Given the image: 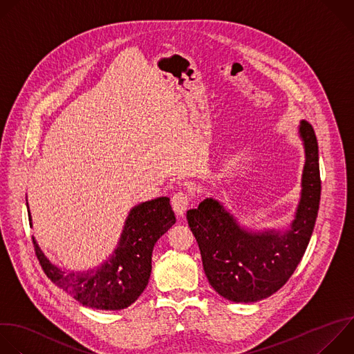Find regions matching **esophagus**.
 I'll use <instances>...</instances> for the list:
<instances>
[{
    "label": "esophagus",
    "instance_id": "34e87169",
    "mask_svg": "<svg viewBox=\"0 0 354 354\" xmlns=\"http://www.w3.org/2000/svg\"><path fill=\"white\" fill-rule=\"evenodd\" d=\"M190 196L185 192H176L172 198H171V204H172V208L174 211L176 212V215H183L185 211L189 208L190 205Z\"/></svg>",
    "mask_w": 354,
    "mask_h": 354
}]
</instances>
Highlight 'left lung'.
Wrapping results in <instances>:
<instances>
[{"mask_svg":"<svg viewBox=\"0 0 354 354\" xmlns=\"http://www.w3.org/2000/svg\"><path fill=\"white\" fill-rule=\"evenodd\" d=\"M299 133L306 162L300 201L288 230L249 232L214 198L186 214L209 285L230 301L253 303L274 295L292 277L308 246L321 196L318 143L308 122H300Z\"/></svg>","mask_w":354,"mask_h":354,"instance_id":"1","label":"left lung"}]
</instances>
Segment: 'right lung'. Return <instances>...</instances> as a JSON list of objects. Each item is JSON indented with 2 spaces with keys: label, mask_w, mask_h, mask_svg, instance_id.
Masks as SVG:
<instances>
[{
  "label": "right lung",
  "mask_w": 354,
  "mask_h": 354,
  "mask_svg": "<svg viewBox=\"0 0 354 354\" xmlns=\"http://www.w3.org/2000/svg\"><path fill=\"white\" fill-rule=\"evenodd\" d=\"M28 214L32 226L30 211ZM175 222L168 197L135 205L109 259L100 267L83 272L62 271L44 256L35 236L32 239L43 271L57 286L82 306L97 310H122L133 304L146 289L151 274L154 245Z\"/></svg>",
  "instance_id": "add662e5"
}]
</instances>
